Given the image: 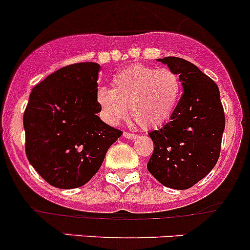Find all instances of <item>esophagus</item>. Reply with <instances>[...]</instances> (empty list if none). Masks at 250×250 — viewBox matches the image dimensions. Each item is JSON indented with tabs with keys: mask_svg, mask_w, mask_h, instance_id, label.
<instances>
[{
	"mask_svg": "<svg viewBox=\"0 0 250 250\" xmlns=\"http://www.w3.org/2000/svg\"><path fill=\"white\" fill-rule=\"evenodd\" d=\"M124 136L125 138H128V140H135V138H137V135L136 133H131V132H124Z\"/></svg>",
	"mask_w": 250,
	"mask_h": 250,
	"instance_id": "obj_1",
	"label": "esophagus"
}]
</instances>
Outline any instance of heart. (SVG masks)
<instances>
[{
	"label": "heart",
	"instance_id": "obj_1",
	"mask_svg": "<svg viewBox=\"0 0 250 250\" xmlns=\"http://www.w3.org/2000/svg\"><path fill=\"white\" fill-rule=\"evenodd\" d=\"M183 84L176 72L168 68L133 65L118 72L112 89L100 87L96 100L109 124H118L127 115L146 130L160 127L176 110Z\"/></svg>",
	"mask_w": 250,
	"mask_h": 250
}]
</instances>
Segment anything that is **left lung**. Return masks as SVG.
<instances>
[{"instance_id":"8db88e82","label":"left lung","mask_w":250,"mask_h":250,"mask_svg":"<svg viewBox=\"0 0 250 250\" xmlns=\"http://www.w3.org/2000/svg\"><path fill=\"white\" fill-rule=\"evenodd\" d=\"M176 72L183 96L164 127L149 132L154 151L148 171L165 187L189 189L217 164L225 115L218 85L189 61L174 56L158 59Z\"/></svg>"}]
</instances>
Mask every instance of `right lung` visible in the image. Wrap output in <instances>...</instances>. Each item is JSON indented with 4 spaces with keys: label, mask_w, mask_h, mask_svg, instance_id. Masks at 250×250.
I'll return each mask as SVG.
<instances>
[{
    "label": "right lung",
    "mask_w": 250,
    "mask_h": 250,
    "mask_svg": "<svg viewBox=\"0 0 250 250\" xmlns=\"http://www.w3.org/2000/svg\"><path fill=\"white\" fill-rule=\"evenodd\" d=\"M100 68L96 62L66 66L30 94L24 113L26 156L40 176L59 189L86 184L123 135L96 115L101 112L96 100Z\"/></svg>",
    "instance_id": "1"
}]
</instances>
